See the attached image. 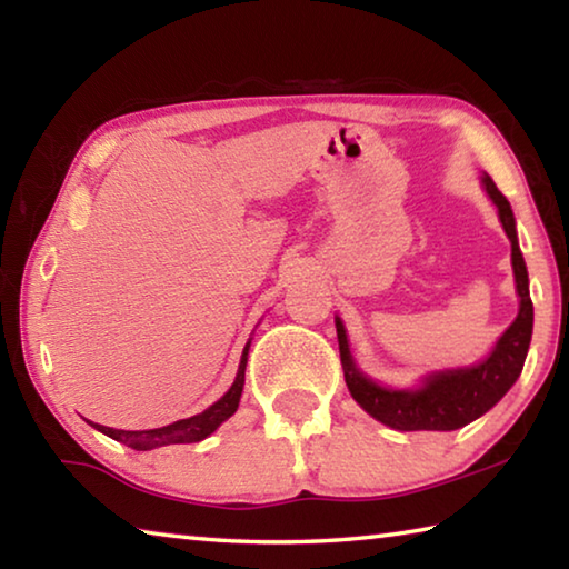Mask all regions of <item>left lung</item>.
Wrapping results in <instances>:
<instances>
[{
  "mask_svg": "<svg viewBox=\"0 0 569 569\" xmlns=\"http://www.w3.org/2000/svg\"><path fill=\"white\" fill-rule=\"evenodd\" d=\"M485 188L489 198L495 200L502 220L505 233L512 240V268L519 293V313L515 323L502 333V339L489 353L487 361H481L471 369L445 371L429 377L427 383L417 391H391L381 389L379 383L366 379L359 373L346 341L343 323L336 321L339 333V351L343 363V379L351 397L361 403L363 411H369L373 419L387 423L399 431H451L465 427V423L479 419L495 403L512 389L527 359L529 339H532V298H529V278L522 250L517 246L515 216L507 198L499 192L495 180L485 176Z\"/></svg>",
  "mask_w": 569,
  "mask_h": 569,
  "instance_id": "1",
  "label": "left lung"
}]
</instances>
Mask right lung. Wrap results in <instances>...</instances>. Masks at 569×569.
Masks as SVG:
<instances>
[{"label":"right lung","mask_w":569,"mask_h":569,"mask_svg":"<svg viewBox=\"0 0 569 569\" xmlns=\"http://www.w3.org/2000/svg\"><path fill=\"white\" fill-rule=\"evenodd\" d=\"M246 361H248V346L243 349V359H240V369L233 387L228 389L226 397H220L213 407H208L203 413H196V417L190 419L172 421L168 427L150 429V431H122V429L102 427V423H94V429H100L102 435H108L114 441H120V445H128L138 451H150L168 445H192V441L206 439L213 435V431L228 417H233L236 413L240 393H243V383H246Z\"/></svg>","instance_id":"right-lung-1"}]
</instances>
